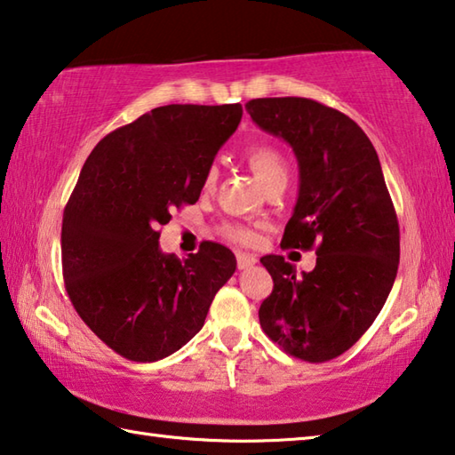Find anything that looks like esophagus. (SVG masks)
I'll use <instances>...</instances> for the list:
<instances>
[{
	"mask_svg": "<svg viewBox=\"0 0 455 455\" xmlns=\"http://www.w3.org/2000/svg\"><path fill=\"white\" fill-rule=\"evenodd\" d=\"M236 265L238 268H249L257 265V257L251 255V252H236Z\"/></svg>",
	"mask_w": 455,
	"mask_h": 455,
	"instance_id": "esophagus-1",
	"label": "esophagus"
}]
</instances>
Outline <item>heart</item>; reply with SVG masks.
Listing matches in <instances>:
<instances>
[{
	"label": "heart",
	"mask_w": 455,
	"mask_h": 455,
	"mask_svg": "<svg viewBox=\"0 0 455 455\" xmlns=\"http://www.w3.org/2000/svg\"><path fill=\"white\" fill-rule=\"evenodd\" d=\"M244 160L246 164H249L251 172L255 174V179L263 184L265 190L275 187V184H287V179H289L287 158H284V154L276 148L275 144H268V142L252 144L251 148L244 152ZM217 179H219L217 168H209L203 179V190L211 192L214 188V184H217ZM220 235L238 244H251L255 241V235H252L249 228L230 225V222L220 227Z\"/></svg>",
	"instance_id": "obj_1"
}]
</instances>
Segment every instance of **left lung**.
Returning <instances> with one entry per match:
<instances>
[{
    "mask_svg": "<svg viewBox=\"0 0 455 455\" xmlns=\"http://www.w3.org/2000/svg\"><path fill=\"white\" fill-rule=\"evenodd\" d=\"M244 108L299 160V198L281 244L317 252L303 275L279 255L260 259L273 276L260 327L289 355L323 363L353 347L387 301L399 265L397 214L371 140L343 112L295 96Z\"/></svg>",
    "mask_w": 455,
    "mask_h": 455,
    "instance_id": "1",
    "label": "left lung"
}]
</instances>
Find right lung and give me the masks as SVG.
<instances>
[{"mask_svg":"<svg viewBox=\"0 0 455 455\" xmlns=\"http://www.w3.org/2000/svg\"><path fill=\"white\" fill-rule=\"evenodd\" d=\"M241 118V104L154 108L104 136L84 164L61 220V271L74 309L118 355H172L233 276L227 246L203 243L180 260L158 238L176 209L196 203Z\"/></svg>","mask_w":455,"mask_h":455,"instance_id":"right-lung-1","label":"right lung"}]
</instances>
